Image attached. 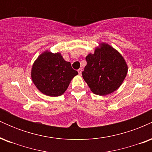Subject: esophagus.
I'll return each mask as SVG.
<instances>
[{
    "mask_svg": "<svg viewBox=\"0 0 152 152\" xmlns=\"http://www.w3.org/2000/svg\"><path fill=\"white\" fill-rule=\"evenodd\" d=\"M78 74L81 75V72H82V69H78Z\"/></svg>",
    "mask_w": 152,
    "mask_h": 152,
    "instance_id": "obj_1",
    "label": "esophagus"
}]
</instances>
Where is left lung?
I'll return each mask as SVG.
<instances>
[{
  "mask_svg": "<svg viewBox=\"0 0 152 152\" xmlns=\"http://www.w3.org/2000/svg\"><path fill=\"white\" fill-rule=\"evenodd\" d=\"M87 62L82 72L84 81L94 94L105 96L115 91L128 71L124 58L107 43H100L94 54L86 57Z\"/></svg>",
  "mask_w": 152,
  "mask_h": 152,
  "instance_id": "1",
  "label": "left lung"
}]
</instances>
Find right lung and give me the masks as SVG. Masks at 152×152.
I'll use <instances>...</instances> for the list:
<instances>
[{"label": "right lung", "instance_id": "add662e5", "mask_svg": "<svg viewBox=\"0 0 152 152\" xmlns=\"http://www.w3.org/2000/svg\"><path fill=\"white\" fill-rule=\"evenodd\" d=\"M78 74L70 62L64 60L60 53L46 50L35 61L31 78L41 93L49 96H58L66 91L71 79Z\"/></svg>", "mask_w": 152, "mask_h": 152}]
</instances>
